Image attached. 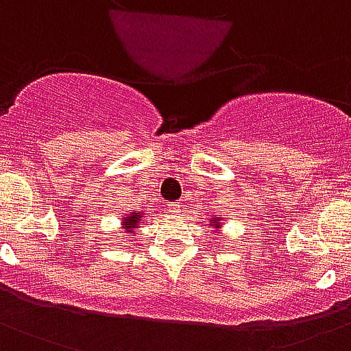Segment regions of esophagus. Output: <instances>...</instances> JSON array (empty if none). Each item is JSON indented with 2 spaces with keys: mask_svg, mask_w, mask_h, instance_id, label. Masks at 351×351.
I'll list each match as a JSON object with an SVG mask.
<instances>
[{
  "mask_svg": "<svg viewBox=\"0 0 351 351\" xmlns=\"http://www.w3.org/2000/svg\"><path fill=\"white\" fill-rule=\"evenodd\" d=\"M168 208V212H170V214H179V212H181V204L179 203H170L167 206Z\"/></svg>",
  "mask_w": 351,
  "mask_h": 351,
  "instance_id": "1",
  "label": "esophagus"
}]
</instances>
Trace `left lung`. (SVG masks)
Returning <instances> with one entry per match:
<instances>
[{
  "label": "left lung",
  "mask_w": 351,
  "mask_h": 351,
  "mask_svg": "<svg viewBox=\"0 0 351 351\" xmlns=\"http://www.w3.org/2000/svg\"><path fill=\"white\" fill-rule=\"evenodd\" d=\"M215 221H217V219H215Z\"/></svg>",
  "instance_id": "8db88e82"
}]
</instances>
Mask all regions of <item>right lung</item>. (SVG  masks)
<instances>
[{"instance_id":"add662e5","label":"right lung","mask_w":351,"mask_h":351,"mask_svg":"<svg viewBox=\"0 0 351 351\" xmlns=\"http://www.w3.org/2000/svg\"><path fill=\"white\" fill-rule=\"evenodd\" d=\"M139 221H141V215L134 214L130 215L128 219H125V226H127V228H136V224L139 223Z\"/></svg>"}]
</instances>
